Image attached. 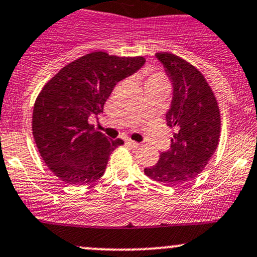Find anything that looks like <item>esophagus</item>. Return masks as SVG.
<instances>
[{
    "label": "esophagus",
    "mask_w": 257,
    "mask_h": 257,
    "mask_svg": "<svg viewBox=\"0 0 257 257\" xmlns=\"http://www.w3.org/2000/svg\"><path fill=\"white\" fill-rule=\"evenodd\" d=\"M126 144H128L129 145V147H131V148H133V149H137V148H139L140 147V144H139V143H137V142H133V140H131V139H129V140H126Z\"/></svg>",
    "instance_id": "obj_1"
}]
</instances>
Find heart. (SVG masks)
<instances>
[{"instance_id": "heart-1", "label": "heart", "mask_w": 257, "mask_h": 257, "mask_svg": "<svg viewBox=\"0 0 257 257\" xmlns=\"http://www.w3.org/2000/svg\"><path fill=\"white\" fill-rule=\"evenodd\" d=\"M156 82H165V83H166L165 76L163 74H160V72H155V74L149 75L147 81H145V85H149V83H156Z\"/></svg>"}]
</instances>
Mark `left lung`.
<instances>
[{"mask_svg": "<svg viewBox=\"0 0 257 257\" xmlns=\"http://www.w3.org/2000/svg\"><path fill=\"white\" fill-rule=\"evenodd\" d=\"M174 85L166 123L174 129L171 147L144 169L156 182L182 185L197 177L214 154L220 137V112L214 92L197 67L170 53H156Z\"/></svg>", "mask_w": 257, "mask_h": 257, "instance_id": "obj_1", "label": "left lung"}]
</instances>
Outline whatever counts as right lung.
<instances>
[{
  "label": "right lung",
  "mask_w": 257,
  "mask_h": 257,
  "mask_svg": "<svg viewBox=\"0 0 257 257\" xmlns=\"http://www.w3.org/2000/svg\"><path fill=\"white\" fill-rule=\"evenodd\" d=\"M145 63L143 56L93 51L64 66L38 94L32 131L40 156L56 177L90 185L103 176L110 153L124 144L96 131L88 117L103 106L120 80Z\"/></svg>",
  "instance_id": "right-lung-1"
}]
</instances>
